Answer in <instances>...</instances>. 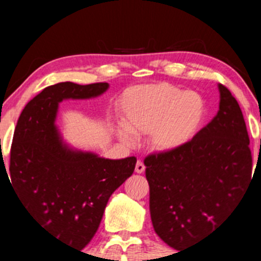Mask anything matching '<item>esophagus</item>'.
<instances>
[{
    "label": "esophagus",
    "instance_id": "1",
    "mask_svg": "<svg viewBox=\"0 0 261 261\" xmlns=\"http://www.w3.org/2000/svg\"><path fill=\"white\" fill-rule=\"evenodd\" d=\"M135 172L138 173V174H141V173L145 172V165H144V163L141 162V160H138V163H136Z\"/></svg>",
    "mask_w": 261,
    "mask_h": 261
}]
</instances>
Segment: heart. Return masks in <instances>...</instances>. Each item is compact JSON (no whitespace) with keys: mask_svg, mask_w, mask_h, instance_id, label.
Here are the masks:
<instances>
[{"mask_svg":"<svg viewBox=\"0 0 261 261\" xmlns=\"http://www.w3.org/2000/svg\"><path fill=\"white\" fill-rule=\"evenodd\" d=\"M206 105L198 93L169 83L134 87L122 94L117 135L130 144L133 136L149 134L154 151L172 152L191 143L202 127Z\"/></svg>","mask_w":261,"mask_h":261,"instance_id":"heart-1","label":"heart"}]
</instances>
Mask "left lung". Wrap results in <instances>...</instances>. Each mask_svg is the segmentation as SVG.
<instances>
[{
  "mask_svg": "<svg viewBox=\"0 0 261 261\" xmlns=\"http://www.w3.org/2000/svg\"><path fill=\"white\" fill-rule=\"evenodd\" d=\"M217 115L186 146L145 158L150 216L173 249H188L213 232L251 180L252 159L243 112L222 84Z\"/></svg>",
  "mask_w": 261,
  "mask_h": 261,
  "instance_id": "1",
  "label": "left lung"
}]
</instances>
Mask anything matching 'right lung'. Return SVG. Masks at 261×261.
I'll return each mask as SVG.
<instances>
[{"label":"right lung","instance_id":"add662e5","mask_svg":"<svg viewBox=\"0 0 261 261\" xmlns=\"http://www.w3.org/2000/svg\"><path fill=\"white\" fill-rule=\"evenodd\" d=\"M109 88V83L72 82L44 88L18 117L10 175L6 172L28 215L50 236L78 250L98 230L110 197L131 177L136 158L106 159L74 149L63 140L55 121L64 99L96 98Z\"/></svg>","mask_w":261,"mask_h":261}]
</instances>
